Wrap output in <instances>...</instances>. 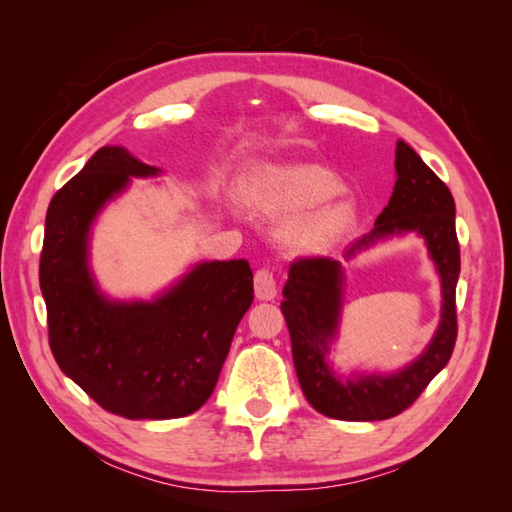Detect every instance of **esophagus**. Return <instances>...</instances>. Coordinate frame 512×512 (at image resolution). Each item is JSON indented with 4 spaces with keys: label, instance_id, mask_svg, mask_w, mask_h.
I'll return each instance as SVG.
<instances>
[{
    "label": "esophagus",
    "instance_id": "34e87169",
    "mask_svg": "<svg viewBox=\"0 0 512 512\" xmlns=\"http://www.w3.org/2000/svg\"><path fill=\"white\" fill-rule=\"evenodd\" d=\"M255 297L259 301H273L277 297L275 277L268 268H262L255 273Z\"/></svg>",
    "mask_w": 512,
    "mask_h": 512
}]
</instances>
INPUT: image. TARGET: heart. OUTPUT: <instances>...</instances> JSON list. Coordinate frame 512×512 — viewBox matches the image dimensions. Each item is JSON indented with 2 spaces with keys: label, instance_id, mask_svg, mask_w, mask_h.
Masks as SVG:
<instances>
[{
  "label": "heart",
  "instance_id": "heart-1",
  "mask_svg": "<svg viewBox=\"0 0 512 512\" xmlns=\"http://www.w3.org/2000/svg\"><path fill=\"white\" fill-rule=\"evenodd\" d=\"M334 171L319 165L266 167L250 182L246 198L268 217H290L281 244L292 255L319 257L347 242L358 226V204L345 195Z\"/></svg>",
  "mask_w": 512,
  "mask_h": 512
}]
</instances>
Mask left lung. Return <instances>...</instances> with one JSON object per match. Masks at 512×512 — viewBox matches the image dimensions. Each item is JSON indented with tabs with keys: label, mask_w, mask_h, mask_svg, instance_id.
Wrapping results in <instances>:
<instances>
[{
	"label": "left lung",
	"mask_w": 512,
	"mask_h": 512,
	"mask_svg": "<svg viewBox=\"0 0 512 512\" xmlns=\"http://www.w3.org/2000/svg\"><path fill=\"white\" fill-rule=\"evenodd\" d=\"M425 239L443 290L441 323L425 352L394 375L339 377L327 356L340 324L344 271L332 257L299 259L284 286V312L299 385L310 405L336 420L374 422L394 418L416 400L453 354L458 319L455 286L460 277V244L455 235V202L447 184L405 140L396 143V184L372 231L345 248L343 261L394 234Z\"/></svg>",
	"instance_id": "left-lung-1"
}]
</instances>
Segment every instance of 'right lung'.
I'll return each mask as SVG.
<instances>
[{
  "label": "right lung",
  "instance_id": "obj_1",
  "mask_svg": "<svg viewBox=\"0 0 512 512\" xmlns=\"http://www.w3.org/2000/svg\"><path fill=\"white\" fill-rule=\"evenodd\" d=\"M158 173L125 147H101L54 193L39 262L54 361L105 411L129 420L198 411L253 303L246 259L195 264L151 301H118L101 292L90 268L96 217L132 178Z\"/></svg>",
  "mask_w": 512,
  "mask_h": 512
}]
</instances>
